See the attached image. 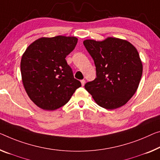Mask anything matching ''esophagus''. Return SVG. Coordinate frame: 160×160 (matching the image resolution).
Listing matches in <instances>:
<instances>
[{
    "mask_svg": "<svg viewBox=\"0 0 160 160\" xmlns=\"http://www.w3.org/2000/svg\"><path fill=\"white\" fill-rule=\"evenodd\" d=\"M81 83H82V86H83V85L85 84V80H84V79L81 80Z\"/></svg>",
    "mask_w": 160,
    "mask_h": 160,
    "instance_id": "1",
    "label": "esophagus"
}]
</instances>
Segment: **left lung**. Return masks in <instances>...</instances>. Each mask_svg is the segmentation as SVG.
I'll return each instance as SVG.
<instances>
[{"mask_svg": "<svg viewBox=\"0 0 160 160\" xmlns=\"http://www.w3.org/2000/svg\"><path fill=\"white\" fill-rule=\"evenodd\" d=\"M94 59L97 78L84 87L97 104L115 109L126 104L138 88L142 75L137 48L126 40L108 37L104 41H83Z\"/></svg>", "mask_w": 160, "mask_h": 160, "instance_id": "left-lung-1", "label": "left lung"}]
</instances>
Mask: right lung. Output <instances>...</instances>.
Returning <instances> with one entry per match:
<instances>
[{"label":"right lung","mask_w":160,"mask_h":160,"mask_svg":"<svg viewBox=\"0 0 160 160\" xmlns=\"http://www.w3.org/2000/svg\"><path fill=\"white\" fill-rule=\"evenodd\" d=\"M77 41L75 36L42 37L31 43L22 56L24 88L41 109L53 111L63 107L82 86L65 59Z\"/></svg>","instance_id":"1"}]
</instances>
